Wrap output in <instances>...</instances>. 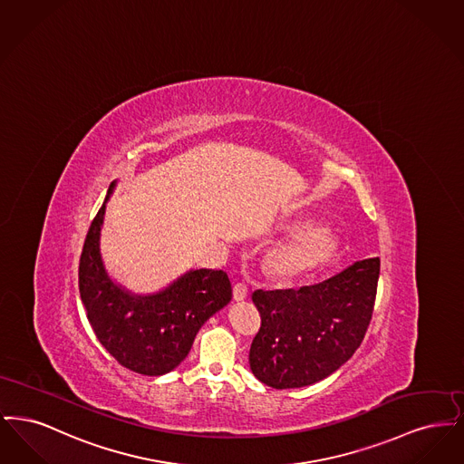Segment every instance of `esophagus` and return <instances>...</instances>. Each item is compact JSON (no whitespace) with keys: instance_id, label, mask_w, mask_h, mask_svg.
Segmentation results:
<instances>
[{"instance_id":"esophagus-1","label":"esophagus","mask_w":464,"mask_h":464,"mask_svg":"<svg viewBox=\"0 0 464 464\" xmlns=\"http://www.w3.org/2000/svg\"><path fill=\"white\" fill-rule=\"evenodd\" d=\"M246 295H248V288L242 282L233 287V299L235 301H243V299H246Z\"/></svg>"}]
</instances>
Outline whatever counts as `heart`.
I'll return each instance as SVG.
<instances>
[{
  "label": "heart",
  "mask_w": 464,
  "mask_h": 464,
  "mask_svg": "<svg viewBox=\"0 0 464 464\" xmlns=\"http://www.w3.org/2000/svg\"><path fill=\"white\" fill-rule=\"evenodd\" d=\"M335 252L337 238L331 229L309 226L275 245L266 256V266L276 278L294 280L331 263Z\"/></svg>",
  "instance_id": "b5f03b06"
}]
</instances>
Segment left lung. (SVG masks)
<instances>
[{
    "label": "left lung",
    "instance_id": "1",
    "mask_svg": "<svg viewBox=\"0 0 464 464\" xmlns=\"http://www.w3.org/2000/svg\"><path fill=\"white\" fill-rule=\"evenodd\" d=\"M379 257L356 261L329 280L297 290H256L261 313L248 363L276 390L318 382L344 365L372 318Z\"/></svg>",
    "mask_w": 464,
    "mask_h": 464
}]
</instances>
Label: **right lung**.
Returning <instances> with one entry per match:
<instances>
[{"mask_svg":"<svg viewBox=\"0 0 464 464\" xmlns=\"http://www.w3.org/2000/svg\"><path fill=\"white\" fill-rule=\"evenodd\" d=\"M90 224L80 257V295L101 344L116 362L142 375L174 371L188 356L201 325L231 301L221 269H191L155 294H133L116 284L101 256L106 203Z\"/></svg>","mask_w":464,"mask_h":464,"instance_id":"right-lung-1","label":"right lung"}]
</instances>
